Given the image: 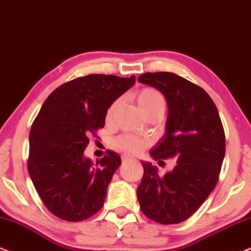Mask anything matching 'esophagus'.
Here are the masks:
<instances>
[{
    "label": "esophagus",
    "instance_id": "esophagus-1",
    "mask_svg": "<svg viewBox=\"0 0 251 251\" xmlns=\"http://www.w3.org/2000/svg\"><path fill=\"white\" fill-rule=\"evenodd\" d=\"M133 159L130 155H126V154H123L122 155V162H128V161H132Z\"/></svg>",
    "mask_w": 251,
    "mask_h": 251
}]
</instances>
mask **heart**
I'll return each instance as SVG.
<instances>
[{"label": "heart", "mask_w": 251, "mask_h": 251, "mask_svg": "<svg viewBox=\"0 0 251 251\" xmlns=\"http://www.w3.org/2000/svg\"><path fill=\"white\" fill-rule=\"evenodd\" d=\"M138 101L142 106L143 111L146 115L151 113L166 108V100L162 94L154 88H144L138 94ZM119 107V100H115L109 106L106 113V121L112 122L114 119L116 109ZM150 145V142L142 137L133 135V133H122L112 140V146L114 149L125 152L126 154H139L146 150Z\"/></svg>", "instance_id": "b5f03b06"}]
</instances>
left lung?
<instances>
[{"label": "left lung", "instance_id": "obj_1", "mask_svg": "<svg viewBox=\"0 0 251 251\" xmlns=\"http://www.w3.org/2000/svg\"><path fill=\"white\" fill-rule=\"evenodd\" d=\"M138 81L162 92L169 108L166 135L151 155L159 163H177L164 176L143 163L137 197L146 217L178 224L201 207L217 184L225 156L224 126L210 96L193 82L169 72L145 73Z\"/></svg>", "mask_w": 251, "mask_h": 251}]
</instances>
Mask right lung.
Returning <instances> with one entry per match:
<instances>
[{
	"mask_svg": "<svg viewBox=\"0 0 251 251\" xmlns=\"http://www.w3.org/2000/svg\"><path fill=\"white\" fill-rule=\"evenodd\" d=\"M135 81V76L90 74L59 85L43 102L30 128L27 169L56 217L84 221L104 205L121 157L107 151L94 166L83 153L89 137H98L104 128L107 108Z\"/></svg>",
	"mask_w": 251,
	"mask_h": 251,
	"instance_id": "add662e5",
	"label": "right lung"
}]
</instances>
